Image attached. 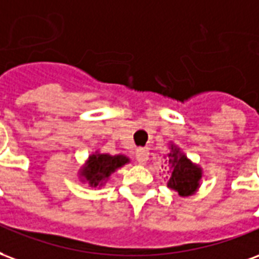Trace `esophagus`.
I'll return each mask as SVG.
<instances>
[{"label": "esophagus", "mask_w": 259, "mask_h": 259, "mask_svg": "<svg viewBox=\"0 0 259 259\" xmlns=\"http://www.w3.org/2000/svg\"><path fill=\"white\" fill-rule=\"evenodd\" d=\"M149 158V150L146 148H139L137 150V161L139 164H145Z\"/></svg>", "instance_id": "1"}]
</instances>
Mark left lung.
Instances as JSON below:
<instances>
[{
	"instance_id": "obj_1",
	"label": "left lung",
	"mask_w": 259,
	"mask_h": 259,
	"mask_svg": "<svg viewBox=\"0 0 259 259\" xmlns=\"http://www.w3.org/2000/svg\"><path fill=\"white\" fill-rule=\"evenodd\" d=\"M169 149L171 152L168 153V163L171 164V177L167 186L178 192L181 196H190L200 186L203 171L199 165L192 163L175 145H171Z\"/></svg>"
}]
</instances>
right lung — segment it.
<instances>
[{
	"label": "right lung",
	"mask_w": 259,
	"mask_h": 259,
	"mask_svg": "<svg viewBox=\"0 0 259 259\" xmlns=\"http://www.w3.org/2000/svg\"><path fill=\"white\" fill-rule=\"evenodd\" d=\"M127 163H130V158L124 154L110 156L96 152L95 154H91L85 165L80 169V175L82 181L88 182L92 188L103 186L111 174Z\"/></svg>",
	"instance_id": "1"
}]
</instances>
